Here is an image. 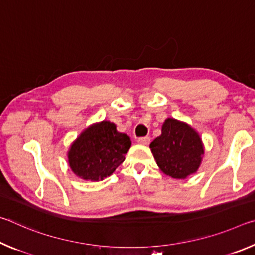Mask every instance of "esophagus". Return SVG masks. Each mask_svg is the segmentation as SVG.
Instances as JSON below:
<instances>
[{"instance_id":"34e87169","label":"esophagus","mask_w":255,"mask_h":255,"mask_svg":"<svg viewBox=\"0 0 255 255\" xmlns=\"http://www.w3.org/2000/svg\"><path fill=\"white\" fill-rule=\"evenodd\" d=\"M149 141H150L149 137H140L137 139V143L140 145H148Z\"/></svg>"}]
</instances>
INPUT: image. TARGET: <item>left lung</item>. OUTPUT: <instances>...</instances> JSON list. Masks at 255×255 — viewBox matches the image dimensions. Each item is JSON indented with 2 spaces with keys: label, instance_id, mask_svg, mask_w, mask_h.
Listing matches in <instances>:
<instances>
[{
  "label": "left lung",
  "instance_id": "8db88e82",
  "mask_svg": "<svg viewBox=\"0 0 255 255\" xmlns=\"http://www.w3.org/2000/svg\"><path fill=\"white\" fill-rule=\"evenodd\" d=\"M159 169L174 179H185L197 172L204 154L198 133L189 125L167 118L162 135L149 145Z\"/></svg>",
  "mask_w": 255,
  "mask_h": 255
}]
</instances>
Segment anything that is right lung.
I'll list each match as a JSON object with an SVG mask.
<instances>
[{
    "label": "right lung",
    "instance_id": "right-lung-1",
    "mask_svg": "<svg viewBox=\"0 0 255 255\" xmlns=\"http://www.w3.org/2000/svg\"><path fill=\"white\" fill-rule=\"evenodd\" d=\"M131 141L116 125L101 122L85 129L71 146L68 163L81 179L98 181L114 173L125 161Z\"/></svg>",
    "mask_w": 255,
    "mask_h": 255
}]
</instances>
